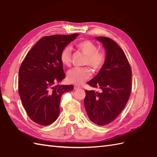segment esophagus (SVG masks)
Listing matches in <instances>:
<instances>
[{
    "label": "esophagus",
    "instance_id": "obj_1",
    "mask_svg": "<svg viewBox=\"0 0 157 157\" xmlns=\"http://www.w3.org/2000/svg\"><path fill=\"white\" fill-rule=\"evenodd\" d=\"M80 88V86L78 85H74V90H79Z\"/></svg>",
    "mask_w": 157,
    "mask_h": 157
}]
</instances>
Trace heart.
Instances as JSON below:
<instances>
[{
  "mask_svg": "<svg viewBox=\"0 0 157 157\" xmlns=\"http://www.w3.org/2000/svg\"><path fill=\"white\" fill-rule=\"evenodd\" d=\"M76 47L86 56L84 63L85 65L90 66L94 71H98L104 66L106 59V53L105 51L98 50L97 46L94 42L90 40H82L77 43ZM60 60L63 65L70 66L71 63V54L69 47H65L62 50L60 55ZM91 75V70L87 67L73 68L67 72V79L70 83L82 84L90 78Z\"/></svg>",
  "mask_w": 157,
  "mask_h": 157,
  "instance_id": "heart-1",
  "label": "heart"
}]
</instances>
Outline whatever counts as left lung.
I'll return each mask as SVG.
<instances>
[{
  "label": "left lung",
  "mask_w": 157,
  "mask_h": 157,
  "mask_svg": "<svg viewBox=\"0 0 157 157\" xmlns=\"http://www.w3.org/2000/svg\"><path fill=\"white\" fill-rule=\"evenodd\" d=\"M96 39L106 50V59L100 71L88 82L101 92L86 90L84 106L89 119L98 125L109 124L120 115L132 90V69L124 51L112 39Z\"/></svg>",
  "instance_id": "obj_1"
}]
</instances>
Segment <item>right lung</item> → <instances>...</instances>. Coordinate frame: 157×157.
Listing matches in <instances>:
<instances>
[{
	"label": "right lung",
	"mask_w": 157,
	"mask_h": 157,
	"mask_svg": "<svg viewBox=\"0 0 157 157\" xmlns=\"http://www.w3.org/2000/svg\"><path fill=\"white\" fill-rule=\"evenodd\" d=\"M79 34L44 36L28 52L19 70V94L29 117L41 125L54 123L63 94L73 85H56L65 78L60 55Z\"/></svg>",
	"instance_id": "add662e5"
}]
</instances>
